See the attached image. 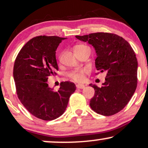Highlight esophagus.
I'll return each mask as SVG.
<instances>
[{"label": "esophagus", "instance_id": "esophagus-1", "mask_svg": "<svg viewBox=\"0 0 148 148\" xmlns=\"http://www.w3.org/2000/svg\"><path fill=\"white\" fill-rule=\"evenodd\" d=\"M86 86L84 84H78L76 85V87H77V88H79V89H83L85 88Z\"/></svg>", "mask_w": 148, "mask_h": 148}]
</instances>
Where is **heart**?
I'll use <instances>...</instances> for the list:
<instances>
[{
    "instance_id": "obj_1",
    "label": "heart",
    "mask_w": 148,
    "mask_h": 148,
    "mask_svg": "<svg viewBox=\"0 0 148 148\" xmlns=\"http://www.w3.org/2000/svg\"><path fill=\"white\" fill-rule=\"evenodd\" d=\"M86 46L85 45H77L75 47V50L76 49L82 48V47H85ZM85 69H76V70H74L71 71L69 73V76L70 77L71 79H73L76 82H81L82 81L84 78V73H85Z\"/></svg>"
}]
</instances>
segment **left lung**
<instances>
[{"label":"left lung","mask_w":148,"mask_h":148,"mask_svg":"<svg viewBox=\"0 0 148 148\" xmlns=\"http://www.w3.org/2000/svg\"><path fill=\"white\" fill-rule=\"evenodd\" d=\"M75 37L94 47L97 70L106 73L101 87L90 84L95 89L90 108L103 116L116 114L127 104L137 86L138 62L134 51L125 40L114 34L99 32Z\"/></svg>","instance_id":"1"}]
</instances>
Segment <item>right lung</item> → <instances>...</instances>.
<instances>
[{"instance_id": "add662e5", "label": "right lung", "mask_w": 148, "mask_h": 148, "mask_svg": "<svg viewBox=\"0 0 148 148\" xmlns=\"http://www.w3.org/2000/svg\"><path fill=\"white\" fill-rule=\"evenodd\" d=\"M66 38L37 36L24 45L14 62V79L18 97L36 117L51 121L62 115L76 86L63 82L58 91L49 87V76L58 71L56 51Z\"/></svg>"}]
</instances>
